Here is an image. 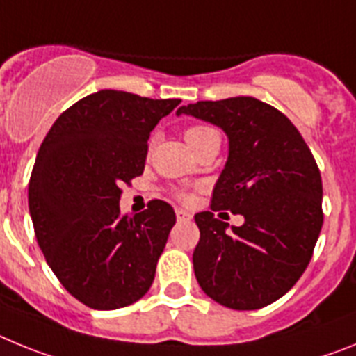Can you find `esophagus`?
<instances>
[{"instance_id": "1", "label": "esophagus", "mask_w": 356, "mask_h": 356, "mask_svg": "<svg viewBox=\"0 0 356 356\" xmlns=\"http://www.w3.org/2000/svg\"><path fill=\"white\" fill-rule=\"evenodd\" d=\"M175 215H177V220L179 222L191 220V215L188 211H184V209H177V211H175Z\"/></svg>"}]
</instances>
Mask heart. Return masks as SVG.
I'll use <instances>...</instances> for the list:
<instances>
[{
	"label": "heart",
	"mask_w": 356,
	"mask_h": 356,
	"mask_svg": "<svg viewBox=\"0 0 356 356\" xmlns=\"http://www.w3.org/2000/svg\"><path fill=\"white\" fill-rule=\"evenodd\" d=\"M211 134H216L215 129H211V127H206V125L188 127L186 131H184V138H186V141L190 143L191 148L195 147L197 143H200L204 138H208V136H211ZM174 197H175V199L181 200V202H190L191 197H193V195H191V191L182 190V188H175Z\"/></svg>",
	"instance_id": "heart-1"
}]
</instances>
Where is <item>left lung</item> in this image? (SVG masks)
<instances>
[{"mask_svg":"<svg viewBox=\"0 0 356 356\" xmlns=\"http://www.w3.org/2000/svg\"><path fill=\"white\" fill-rule=\"evenodd\" d=\"M177 114L218 125L229 138L211 211L195 215L200 289L233 310L267 307L307 270L323 227V181L314 154L285 114L258 98L197 102ZM220 209L243 214L244 225L227 232L214 216Z\"/></svg>","mask_w":356,"mask_h":356,"instance_id":"1","label":"left lung"}]
</instances>
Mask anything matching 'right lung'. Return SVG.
Returning <instances> with one entry per match:
<instances>
[{"label":"right lung","instance_id":"right-lung-1","mask_svg":"<svg viewBox=\"0 0 356 356\" xmlns=\"http://www.w3.org/2000/svg\"><path fill=\"white\" fill-rule=\"evenodd\" d=\"M179 98L92 92L64 111L37 152L29 208L37 243L64 289L95 310L129 307L148 292L175 211L154 199L120 213L122 184L143 174L148 136Z\"/></svg>","mask_w":356,"mask_h":356}]
</instances>
